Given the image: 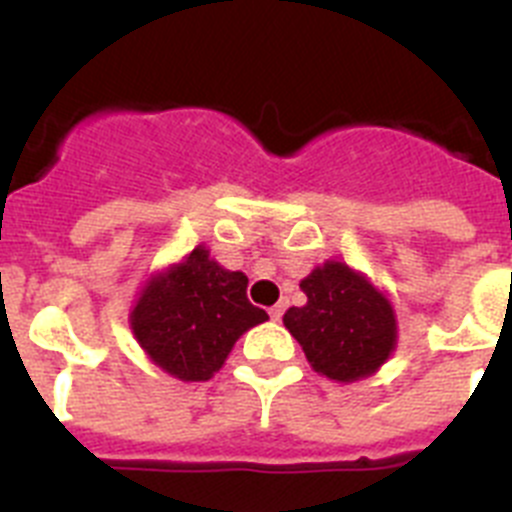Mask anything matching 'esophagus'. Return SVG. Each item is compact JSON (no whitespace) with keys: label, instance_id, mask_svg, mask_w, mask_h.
<instances>
[{"label":"esophagus","instance_id":"obj_1","mask_svg":"<svg viewBox=\"0 0 512 512\" xmlns=\"http://www.w3.org/2000/svg\"><path fill=\"white\" fill-rule=\"evenodd\" d=\"M284 310H287V302H284V300H279V302H277V305H274V307H271V310H269L271 320H282Z\"/></svg>","mask_w":512,"mask_h":512}]
</instances>
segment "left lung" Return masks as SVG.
I'll return each mask as SVG.
<instances>
[{"instance_id": "1", "label": "left lung", "mask_w": 512, "mask_h": 512, "mask_svg": "<svg viewBox=\"0 0 512 512\" xmlns=\"http://www.w3.org/2000/svg\"><path fill=\"white\" fill-rule=\"evenodd\" d=\"M300 289L307 302L289 307L284 325L315 372L354 382L387 361L397 338L395 312L361 274L328 261L302 279Z\"/></svg>"}]
</instances>
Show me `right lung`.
<instances>
[{
    "label": "right lung",
    "instance_id": "obj_1",
    "mask_svg": "<svg viewBox=\"0 0 512 512\" xmlns=\"http://www.w3.org/2000/svg\"><path fill=\"white\" fill-rule=\"evenodd\" d=\"M248 279L194 248L179 266L153 279L130 323L148 356L184 382H205L223 366L230 348L253 325L269 320L246 297Z\"/></svg>",
    "mask_w": 512,
    "mask_h": 512
}]
</instances>
